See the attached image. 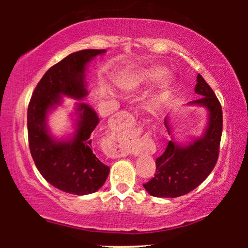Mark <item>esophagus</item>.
Segmentation results:
<instances>
[{
    "label": "esophagus",
    "mask_w": 248,
    "mask_h": 248,
    "mask_svg": "<svg viewBox=\"0 0 248 248\" xmlns=\"http://www.w3.org/2000/svg\"><path fill=\"white\" fill-rule=\"evenodd\" d=\"M122 114H123V113H122ZM123 116H126V114H123ZM127 116H128V114H127ZM130 116H131V115H130ZM111 140H114V139H111ZM111 144H113V143H111ZM121 152H122L121 149L115 148L114 145H113V148L110 149V154L113 155H121Z\"/></svg>",
    "instance_id": "1"
}]
</instances>
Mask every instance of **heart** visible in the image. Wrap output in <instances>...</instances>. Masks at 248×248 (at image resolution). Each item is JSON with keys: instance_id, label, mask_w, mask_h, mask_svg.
Here are the masks:
<instances>
[{"instance_id": "heart-1", "label": "heart", "mask_w": 248, "mask_h": 248, "mask_svg": "<svg viewBox=\"0 0 248 248\" xmlns=\"http://www.w3.org/2000/svg\"><path fill=\"white\" fill-rule=\"evenodd\" d=\"M165 73L166 71L161 67H150V69L139 70L122 78L121 86L126 90H134L142 86V84L159 80L162 76H165Z\"/></svg>"}]
</instances>
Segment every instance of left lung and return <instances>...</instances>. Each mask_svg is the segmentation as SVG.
I'll list each match as a JSON object with an SVG mask.
<instances>
[{"label":"left lung","instance_id":"obj_1","mask_svg":"<svg viewBox=\"0 0 248 248\" xmlns=\"http://www.w3.org/2000/svg\"><path fill=\"white\" fill-rule=\"evenodd\" d=\"M195 93L202 96L191 104L204 106L209 110V124L204 135L186 147L169 141L160 157L155 159V174L143 184L155 198H177L198 187L210 175L218 161L222 134L221 104L201 74H198ZM170 134V126L165 121Z\"/></svg>","mask_w":248,"mask_h":248}]
</instances>
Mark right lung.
<instances>
[{"instance_id": "obj_1", "label": "right lung", "mask_w": 248, "mask_h": 248, "mask_svg": "<svg viewBox=\"0 0 248 248\" xmlns=\"http://www.w3.org/2000/svg\"><path fill=\"white\" fill-rule=\"evenodd\" d=\"M105 49H83L67 55L44 74L28 105L27 126L31 157L40 174L54 187L76 195L93 193L104 185L109 167L93 152V132L99 123L87 104L78 105L79 121L72 140L57 142L46 126V115L61 103V96L82 99L87 96L84 71Z\"/></svg>"}]
</instances>
